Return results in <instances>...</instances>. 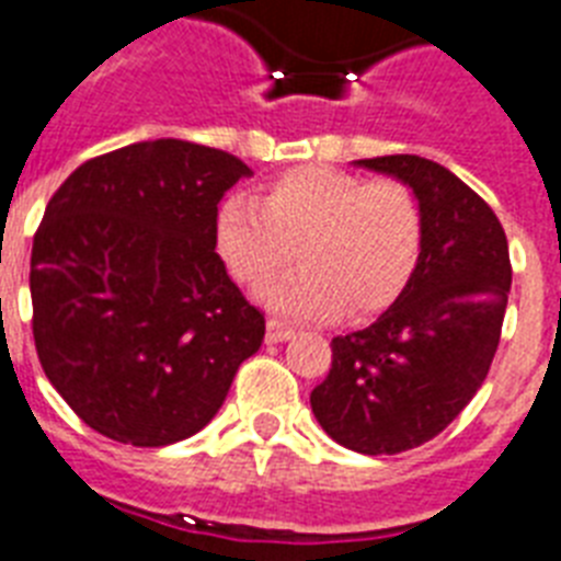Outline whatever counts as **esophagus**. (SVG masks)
Wrapping results in <instances>:
<instances>
[{"label": "esophagus", "mask_w": 561, "mask_h": 561, "mask_svg": "<svg viewBox=\"0 0 561 561\" xmlns=\"http://www.w3.org/2000/svg\"><path fill=\"white\" fill-rule=\"evenodd\" d=\"M294 334V328L285 325L282 320H267V343H282Z\"/></svg>", "instance_id": "1"}]
</instances>
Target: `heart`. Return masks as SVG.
I'll return each mask as SVG.
<instances>
[{"label":"heart","instance_id":"obj_1","mask_svg":"<svg viewBox=\"0 0 561 561\" xmlns=\"http://www.w3.org/2000/svg\"><path fill=\"white\" fill-rule=\"evenodd\" d=\"M213 244L236 282L259 290L288 265L299 267L265 290L273 311L328 320L386 311L412 282L426 248V216L400 181L305 163L259 186L256 204L227 198Z\"/></svg>","mask_w":561,"mask_h":561}]
</instances>
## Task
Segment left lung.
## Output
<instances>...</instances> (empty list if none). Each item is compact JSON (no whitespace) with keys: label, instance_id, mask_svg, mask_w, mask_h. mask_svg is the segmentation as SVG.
Masks as SVG:
<instances>
[{"label":"left lung","instance_id":"8db88e82","mask_svg":"<svg viewBox=\"0 0 561 561\" xmlns=\"http://www.w3.org/2000/svg\"><path fill=\"white\" fill-rule=\"evenodd\" d=\"M359 163L412 186L426 216V248L380 320L331 340V371L311 391V409L336 444L398 455L440 435L481 389L513 267L502 221L446 167L417 154Z\"/></svg>","mask_w":561,"mask_h":561}]
</instances>
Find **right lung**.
Returning a JSON list of instances; mask_svg holds the SVG:
<instances>
[{
	"mask_svg": "<svg viewBox=\"0 0 561 561\" xmlns=\"http://www.w3.org/2000/svg\"><path fill=\"white\" fill-rule=\"evenodd\" d=\"M236 154L161 138L98 154L59 184L31 250L34 345L85 426L131 446L204 430L265 340V313L213 244Z\"/></svg>",
	"mask_w": 561,
	"mask_h": 561,
	"instance_id": "obj_1",
	"label": "right lung"
}]
</instances>
